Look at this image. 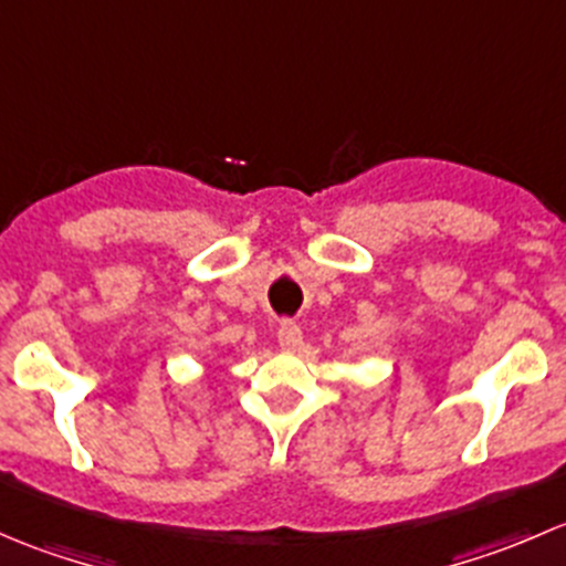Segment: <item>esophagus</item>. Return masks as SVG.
I'll return each mask as SVG.
<instances>
[{
	"label": "esophagus",
	"mask_w": 566,
	"mask_h": 566,
	"mask_svg": "<svg viewBox=\"0 0 566 566\" xmlns=\"http://www.w3.org/2000/svg\"><path fill=\"white\" fill-rule=\"evenodd\" d=\"M301 342H304V334H301L298 325L293 319H282V325H279V345H282V350H298Z\"/></svg>",
	"instance_id": "1"
}]
</instances>
